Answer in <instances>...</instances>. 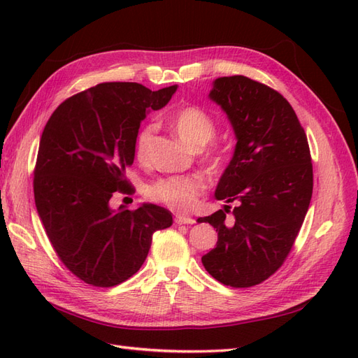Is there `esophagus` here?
Returning a JSON list of instances; mask_svg holds the SVG:
<instances>
[{
	"label": "esophagus",
	"instance_id": "esophagus-1",
	"mask_svg": "<svg viewBox=\"0 0 358 358\" xmlns=\"http://www.w3.org/2000/svg\"><path fill=\"white\" fill-rule=\"evenodd\" d=\"M175 222L176 224H194L196 222V220L191 218V216H187V215H176Z\"/></svg>",
	"mask_w": 358,
	"mask_h": 358
}]
</instances>
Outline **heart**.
<instances>
[{"label": "heart", "instance_id": "b5f03b06", "mask_svg": "<svg viewBox=\"0 0 358 358\" xmlns=\"http://www.w3.org/2000/svg\"><path fill=\"white\" fill-rule=\"evenodd\" d=\"M178 136L192 148H201L215 136L212 117L199 107L187 106L176 110L170 117ZM157 131L155 124H146L136 136V154L143 159ZM206 189V182L199 175L161 178L146 188V196L158 203L166 204L175 210H189Z\"/></svg>", "mask_w": 358, "mask_h": 358}]
</instances>
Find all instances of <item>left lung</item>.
Segmentation results:
<instances>
[{"mask_svg":"<svg viewBox=\"0 0 358 358\" xmlns=\"http://www.w3.org/2000/svg\"><path fill=\"white\" fill-rule=\"evenodd\" d=\"M209 96L237 138L215 197L239 206L231 220L227 204L199 218L218 231L201 263L221 284L248 288L272 276L294 245L312 197L310 150L294 109L270 86L230 76L216 79Z\"/></svg>","mask_w":358,"mask_h":358,"instance_id":"left-lung-1","label":"left lung"}]
</instances>
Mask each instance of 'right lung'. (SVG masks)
Returning <instances> with one entry per match:
<instances>
[{
    "label": "right lung",
    "mask_w": 358,
    "mask_h": 358,
    "mask_svg": "<svg viewBox=\"0 0 358 358\" xmlns=\"http://www.w3.org/2000/svg\"><path fill=\"white\" fill-rule=\"evenodd\" d=\"M178 86L150 91L134 82H106L62 101L40 138L34 200L57 255L94 287L131 278L148 257L155 231L171 213L145 203L113 210L116 192L131 194L125 170L149 109L164 107Z\"/></svg>",
    "instance_id": "add662e5"
}]
</instances>
